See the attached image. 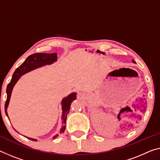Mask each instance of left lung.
Returning <instances> with one entry per match:
<instances>
[{
	"mask_svg": "<svg viewBox=\"0 0 160 160\" xmlns=\"http://www.w3.org/2000/svg\"><path fill=\"white\" fill-rule=\"evenodd\" d=\"M132 62H134V63H136V62H135V60H132Z\"/></svg>",
	"mask_w": 160,
	"mask_h": 160,
	"instance_id": "8db88e82",
	"label": "left lung"
}]
</instances>
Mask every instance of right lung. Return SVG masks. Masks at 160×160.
I'll return each mask as SVG.
<instances>
[{
    "label": "right lung",
    "mask_w": 160,
    "mask_h": 160,
    "mask_svg": "<svg viewBox=\"0 0 160 160\" xmlns=\"http://www.w3.org/2000/svg\"><path fill=\"white\" fill-rule=\"evenodd\" d=\"M58 60V54L56 52L54 53H35L26 58L24 62L21 64L20 66L15 70L13 75L12 76V79L11 82L7 86L6 93H7V100L5 104V112L6 115L8 118V115L7 109L8 107L10 100H11L12 91L13 90L15 85L16 84L18 81L21 78L22 75L30 72V71L37 69V68L45 66L47 65H51ZM76 95L77 92H72L68 95L67 97L64 98L61 101L62 105V125L60 130V133H63L65 130V123H66V119L68 112H69L70 105L73 101L76 100ZM9 119V118H8ZM15 130V129H14ZM17 132V131H16ZM58 136V134L52 137V139H55ZM28 139H31L32 141H37L36 139L28 138Z\"/></svg>",
    "instance_id": "right-lung-1"
}]
</instances>
